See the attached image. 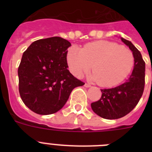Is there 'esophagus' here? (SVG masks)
I'll return each mask as SVG.
<instances>
[{
    "mask_svg": "<svg viewBox=\"0 0 152 152\" xmlns=\"http://www.w3.org/2000/svg\"><path fill=\"white\" fill-rule=\"evenodd\" d=\"M84 87H86V88H91V84H87V83H86V84H84Z\"/></svg>",
    "mask_w": 152,
    "mask_h": 152,
    "instance_id": "obj_1",
    "label": "esophagus"
}]
</instances>
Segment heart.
Returning a JSON list of instances; mask_svg holds the SVG:
<instances>
[{
	"label": "heart",
	"instance_id": "b5f03b06",
	"mask_svg": "<svg viewBox=\"0 0 152 152\" xmlns=\"http://www.w3.org/2000/svg\"><path fill=\"white\" fill-rule=\"evenodd\" d=\"M69 69L77 77H80L91 68V80L102 87H113L122 83L135 64L134 55L130 49L117 43L105 40L94 42L82 49L72 46L67 52Z\"/></svg>",
	"mask_w": 152,
	"mask_h": 152
}]
</instances>
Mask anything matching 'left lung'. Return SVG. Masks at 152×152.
Segmentation results:
<instances>
[{
    "label": "left lung",
    "mask_w": 152,
    "mask_h": 152,
    "mask_svg": "<svg viewBox=\"0 0 152 152\" xmlns=\"http://www.w3.org/2000/svg\"><path fill=\"white\" fill-rule=\"evenodd\" d=\"M121 40L133 53L134 68L126 82L116 88L102 89L100 100L91 103L93 111L103 119H116L127 115L138 104L144 91L145 63L131 42L123 38Z\"/></svg>",
    "instance_id": "left-lung-1"
}]
</instances>
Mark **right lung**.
<instances>
[{
    "mask_svg": "<svg viewBox=\"0 0 152 152\" xmlns=\"http://www.w3.org/2000/svg\"><path fill=\"white\" fill-rule=\"evenodd\" d=\"M71 43L54 36L36 40L23 52L18 68L19 92L24 104L40 115L60 110L74 88L84 82L68 70Z\"/></svg>",
    "mask_w": 152,
    "mask_h": 152,
    "instance_id": "right-lung-1",
    "label": "right lung"
}]
</instances>
